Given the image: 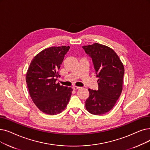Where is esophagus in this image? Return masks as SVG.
I'll return each mask as SVG.
<instances>
[{
    "mask_svg": "<svg viewBox=\"0 0 150 150\" xmlns=\"http://www.w3.org/2000/svg\"><path fill=\"white\" fill-rule=\"evenodd\" d=\"M72 88H73V89H74V90H75V91H76L77 89H80V87H79V86H73V87H72Z\"/></svg>",
    "mask_w": 150,
    "mask_h": 150,
    "instance_id": "esophagus-1",
    "label": "esophagus"
}]
</instances>
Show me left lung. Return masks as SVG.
<instances>
[{
  "mask_svg": "<svg viewBox=\"0 0 150 150\" xmlns=\"http://www.w3.org/2000/svg\"><path fill=\"white\" fill-rule=\"evenodd\" d=\"M83 48L92 57L99 85L97 91L88 89L86 108L93 115L105 114L113 108L121 94L125 67L115 51L105 45L95 43Z\"/></svg>",
  "mask_w": 150,
  "mask_h": 150,
  "instance_id": "8db88e82",
  "label": "left lung"
}]
</instances>
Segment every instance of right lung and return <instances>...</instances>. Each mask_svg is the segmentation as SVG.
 Here are the masks:
<instances>
[{
	"label": "right lung",
	"instance_id": "1",
	"mask_svg": "<svg viewBox=\"0 0 150 150\" xmlns=\"http://www.w3.org/2000/svg\"><path fill=\"white\" fill-rule=\"evenodd\" d=\"M69 46L51 47L32 60L25 75L29 93L37 107L45 114L61 113L68 104L72 89L56 83L58 70Z\"/></svg>",
	"mask_w": 150,
	"mask_h": 150
}]
</instances>
